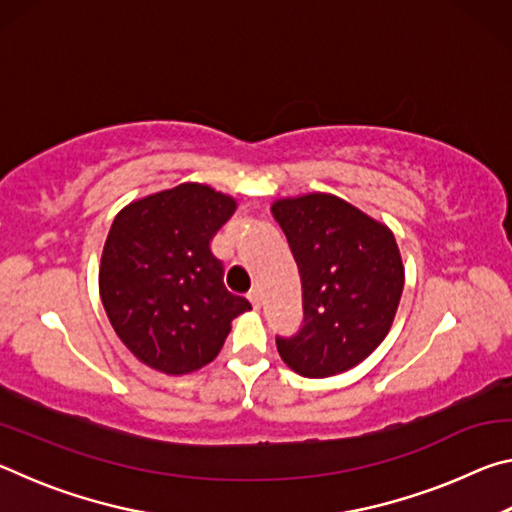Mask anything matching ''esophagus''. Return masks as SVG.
I'll use <instances>...</instances> for the list:
<instances>
[{"mask_svg": "<svg viewBox=\"0 0 512 512\" xmlns=\"http://www.w3.org/2000/svg\"><path fill=\"white\" fill-rule=\"evenodd\" d=\"M248 300H250V305H253V309H259V307H262V291L253 289L248 293Z\"/></svg>", "mask_w": 512, "mask_h": 512, "instance_id": "obj_1", "label": "esophagus"}]
</instances>
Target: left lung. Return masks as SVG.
Listing matches in <instances>:
<instances>
[{"mask_svg":"<svg viewBox=\"0 0 512 512\" xmlns=\"http://www.w3.org/2000/svg\"><path fill=\"white\" fill-rule=\"evenodd\" d=\"M271 214L296 257L305 309L300 334L277 339L282 361L309 379L359 366L400 307L404 264L393 230L327 192L275 198Z\"/></svg>","mask_w":512,"mask_h":512,"instance_id":"8db88e82","label":"left lung"}]
</instances>
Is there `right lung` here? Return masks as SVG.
<instances>
[{"label":"right lung","instance_id":"right-lung-1","mask_svg":"<svg viewBox=\"0 0 512 512\" xmlns=\"http://www.w3.org/2000/svg\"><path fill=\"white\" fill-rule=\"evenodd\" d=\"M237 198L183 183L121 207L103 244L99 296L121 343L144 366L192 375L216 359L232 320L253 307L223 284L212 239Z\"/></svg>","mask_w":512,"mask_h":512}]
</instances>
